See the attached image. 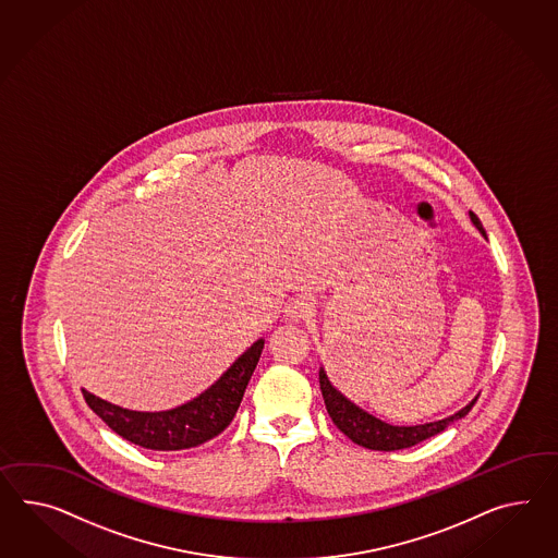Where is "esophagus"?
<instances>
[{"label":"esophagus","instance_id":"34e87169","mask_svg":"<svg viewBox=\"0 0 558 558\" xmlns=\"http://www.w3.org/2000/svg\"><path fill=\"white\" fill-rule=\"evenodd\" d=\"M286 314L291 322H301V319L314 314V305H312V301L300 298V300H293L287 305Z\"/></svg>","mask_w":558,"mask_h":558}]
</instances>
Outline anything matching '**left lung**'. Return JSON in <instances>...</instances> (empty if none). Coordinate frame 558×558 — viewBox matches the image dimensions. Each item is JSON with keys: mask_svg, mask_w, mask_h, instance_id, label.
Instances as JSON below:
<instances>
[{"mask_svg": "<svg viewBox=\"0 0 558 558\" xmlns=\"http://www.w3.org/2000/svg\"><path fill=\"white\" fill-rule=\"evenodd\" d=\"M470 218H472L473 227L486 236V230L482 227L480 218L473 213H470ZM319 388H322L324 402H326V409H328L333 425L342 430L345 437H350L354 444L366 447V449H374V451H397V449H407V447H413V445L429 439L470 413L475 400L480 397L477 395L461 411L439 418V421H430L423 425H390L383 418L364 411L362 407H357L356 402H352L345 395H342L336 386L331 385L324 366L319 368Z\"/></svg>", "mask_w": 558, "mask_h": 558, "instance_id": "1", "label": "left lung"}]
</instances>
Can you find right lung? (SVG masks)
<instances>
[{"instance_id":"add662e5","label":"right lung","mask_w":558,"mask_h":558,"mask_svg":"<svg viewBox=\"0 0 558 558\" xmlns=\"http://www.w3.org/2000/svg\"><path fill=\"white\" fill-rule=\"evenodd\" d=\"M263 348L265 340L260 338L232 362L229 371L215 385L208 386L196 399L168 411H131L99 399L85 388L83 397L86 404L117 435L131 444L154 451H180L198 447L229 427L241 407L246 385L257 368Z\"/></svg>"}]
</instances>
